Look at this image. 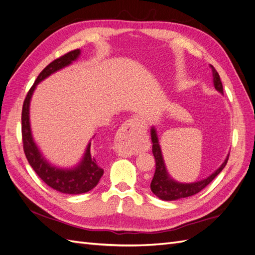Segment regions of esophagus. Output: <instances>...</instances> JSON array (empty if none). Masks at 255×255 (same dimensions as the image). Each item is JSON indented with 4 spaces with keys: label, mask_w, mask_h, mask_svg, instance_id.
I'll list each match as a JSON object with an SVG mask.
<instances>
[{
    "label": "esophagus",
    "mask_w": 255,
    "mask_h": 255,
    "mask_svg": "<svg viewBox=\"0 0 255 255\" xmlns=\"http://www.w3.org/2000/svg\"><path fill=\"white\" fill-rule=\"evenodd\" d=\"M143 128V123L138 118L128 119L118 129L115 138L114 148L119 155L123 157H128L133 155L137 152L136 142H137V132Z\"/></svg>",
    "instance_id": "obj_1"
}]
</instances>
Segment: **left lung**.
Instances as JSON below:
<instances>
[{"label":"left lung","instance_id":"left-lung-1","mask_svg":"<svg viewBox=\"0 0 255 255\" xmlns=\"http://www.w3.org/2000/svg\"><path fill=\"white\" fill-rule=\"evenodd\" d=\"M212 71H213V80H214V86L218 91H220L221 94H223V87H222V83L220 81V76L218 72L216 71V69L211 65ZM151 138H152V153L154 157H155V172H154V176L151 182V190L155 196H157L159 199L165 200V201H171V200H177L181 198H186L194 196L198 192L204 189L208 184H210L216 176H217L221 171L222 169L226 167L229 155L226 158L225 163L221 165V167L216 170L211 176H208L207 179L200 181L197 183H192V184H181L177 183L173 180H171L169 177L167 171H166V167L164 164V159L163 155H161V151H160V146L158 144V139H157V135L155 129L152 128L151 129Z\"/></svg>","mask_w":255,"mask_h":255}]
</instances>
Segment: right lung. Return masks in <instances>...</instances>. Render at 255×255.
Here are the masks:
<instances>
[{"label": "right lung", "instance_id": "1", "mask_svg": "<svg viewBox=\"0 0 255 255\" xmlns=\"http://www.w3.org/2000/svg\"><path fill=\"white\" fill-rule=\"evenodd\" d=\"M81 51L73 50L66 53L65 55L56 58L50 63L47 67L38 75L33 86L28 90L22 107L21 116V130H22V142L23 150H24L25 156L29 165L37 173V175L53 189L58 190L63 194L78 195L84 194L94 188L99 183L100 179L104 173L103 169L99 166L98 161L90 154V143L87 146L86 153H85L82 163L72 170H63L49 165L42 157L40 152L38 151L37 146L32 138L29 127V101L32 98L33 91L36 88V85L48 78L49 75L54 73L59 69L70 65L73 60L78 58Z\"/></svg>", "mask_w": 255, "mask_h": 255}]
</instances>
